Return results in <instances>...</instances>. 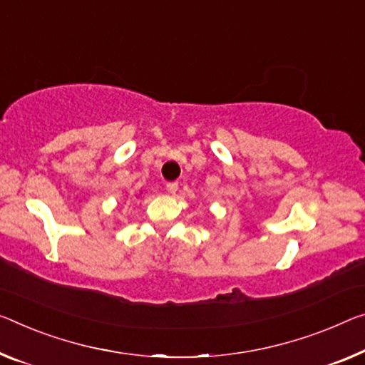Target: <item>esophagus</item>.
<instances>
[{
  "instance_id": "esophagus-1",
  "label": "esophagus",
  "mask_w": 365,
  "mask_h": 365,
  "mask_svg": "<svg viewBox=\"0 0 365 365\" xmlns=\"http://www.w3.org/2000/svg\"><path fill=\"white\" fill-rule=\"evenodd\" d=\"M178 187H179L178 182H168L166 184V189H168V192H170V194H176Z\"/></svg>"
}]
</instances>
